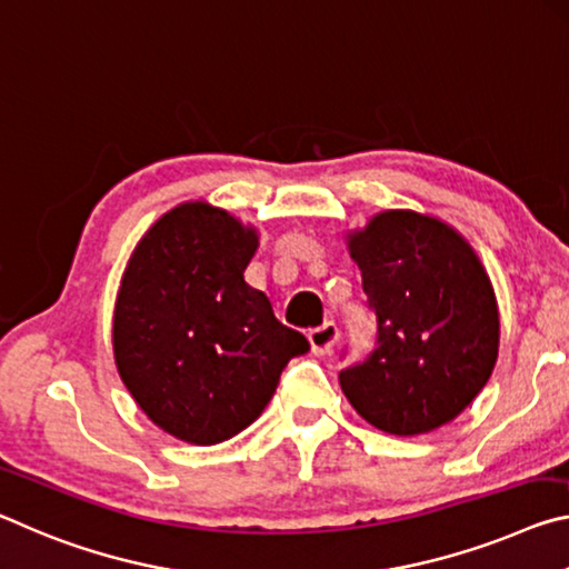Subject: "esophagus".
<instances>
[{"instance_id": "34e87169", "label": "esophagus", "mask_w": 569, "mask_h": 569, "mask_svg": "<svg viewBox=\"0 0 569 569\" xmlns=\"http://www.w3.org/2000/svg\"><path fill=\"white\" fill-rule=\"evenodd\" d=\"M338 338H340L338 325L330 322V320L322 322L320 328L307 332V340H310V348H312L315 356H328V352H332Z\"/></svg>"}]
</instances>
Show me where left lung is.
<instances>
[{"mask_svg": "<svg viewBox=\"0 0 569 569\" xmlns=\"http://www.w3.org/2000/svg\"><path fill=\"white\" fill-rule=\"evenodd\" d=\"M376 342L340 370L342 393L380 431L428 433L481 393L499 350L495 290L446 223L386 211L350 237Z\"/></svg>", "mask_w": 569, "mask_h": 569, "instance_id": "8db88e82", "label": "left lung"}]
</instances>
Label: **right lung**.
I'll return each instance as SVG.
<instances>
[{
    "label": "right lung",
    "mask_w": 569,
    "mask_h": 569,
    "mask_svg": "<svg viewBox=\"0 0 569 569\" xmlns=\"http://www.w3.org/2000/svg\"><path fill=\"white\" fill-rule=\"evenodd\" d=\"M254 229L209 203L158 219L120 282L113 350L130 396L176 439L211 446L257 421L310 342L244 282Z\"/></svg>",
    "instance_id": "right-lung-1"
}]
</instances>
